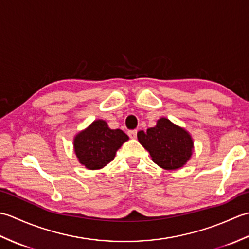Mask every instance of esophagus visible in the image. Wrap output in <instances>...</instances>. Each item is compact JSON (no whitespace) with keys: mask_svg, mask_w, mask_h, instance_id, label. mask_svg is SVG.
I'll return each instance as SVG.
<instances>
[{"mask_svg":"<svg viewBox=\"0 0 249 249\" xmlns=\"http://www.w3.org/2000/svg\"><path fill=\"white\" fill-rule=\"evenodd\" d=\"M128 136L130 137L131 139H135L137 137V130H129L128 131Z\"/></svg>","mask_w":249,"mask_h":249,"instance_id":"esophagus-1","label":"esophagus"}]
</instances>
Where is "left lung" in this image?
Masks as SVG:
<instances>
[{"instance_id":"8db88e82","label":"left lung","mask_w":249,"mask_h":249,"mask_svg":"<svg viewBox=\"0 0 249 249\" xmlns=\"http://www.w3.org/2000/svg\"><path fill=\"white\" fill-rule=\"evenodd\" d=\"M152 160L165 170H177L186 165L194 152L192 135L167 118L157 120L154 127L137 134Z\"/></svg>"}]
</instances>
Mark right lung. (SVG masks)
<instances>
[{
  "label": "right lung",
  "instance_id": "right-lung-1",
  "mask_svg": "<svg viewBox=\"0 0 249 249\" xmlns=\"http://www.w3.org/2000/svg\"><path fill=\"white\" fill-rule=\"evenodd\" d=\"M129 138L123 130L111 129L107 122L95 120L73 137V152L89 170H99L115 157L116 151Z\"/></svg>",
  "mask_w": 249,
  "mask_h": 249
}]
</instances>
